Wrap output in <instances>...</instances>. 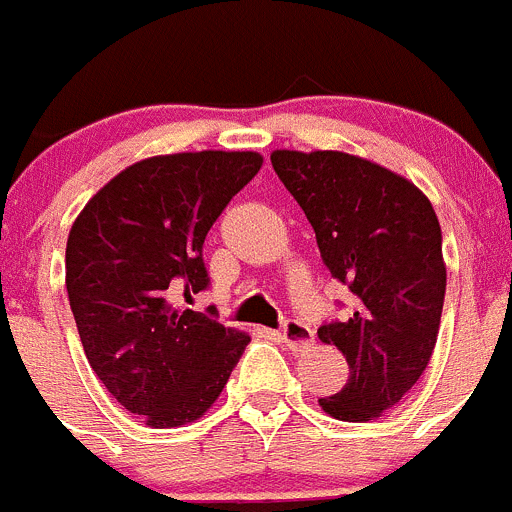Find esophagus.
Returning a JSON list of instances; mask_svg holds the SVG:
<instances>
[{
    "mask_svg": "<svg viewBox=\"0 0 512 512\" xmlns=\"http://www.w3.org/2000/svg\"><path fill=\"white\" fill-rule=\"evenodd\" d=\"M283 343L290 351H303V348L313 346V331L300 321H288L283 328Z\"/></svg>",
    "mask_w": 512,
    "mask_h": 512,
    "instance_id": "esophagus-1",
    "label": "esophagus"
}]
</instances>
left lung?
<instances>
[{"label": "left lung", "mask_w": 512, "mask_h": 512, "mask_svg": "<svg viewBox=\"0 0 512 512\" xmlns=\"http://www.w3.org/2000/svg\"><path fill=\"white\" fill-rule=\"evenodd\" d=\"M270 161L331 275L356 298L348 321L318 328L351 369L318 404L341 422L379 419L417 384L437 343L447 265L432 202L407 176L346 151L278 148Z\"/></svg>", "instance_id": "obj_1"}]
</instances>
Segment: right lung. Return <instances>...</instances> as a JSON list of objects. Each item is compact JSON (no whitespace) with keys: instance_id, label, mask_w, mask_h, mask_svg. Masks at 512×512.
Instances as JSON below:
<instances>
[{"instance_id":"1","label":"right lung","mask_w":512,"mask_h":512,"mask_svg":"<svg viewBox=\"0 0 512 512\" xmlns=\"http://www.w3.org/2000/svg\"><path fill=\"white\" fill-rule=\"evenodd\" d=\"M257 151H184L126 166L75 217L65 288L88 364L148 427L197 422L250 343L181 308L207 288L202 245L260 171Z\"/></svg>"}]
</instances>
